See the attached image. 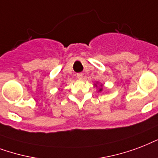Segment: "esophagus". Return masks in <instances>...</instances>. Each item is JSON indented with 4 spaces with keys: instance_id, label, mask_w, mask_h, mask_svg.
Listing matches in <instances>:
<instances>
[{
    "instance_id": "1",
    "label": "esophagus",
    "mask_w": 158,
    "mask_h": 158,
    "mask_svg": "<svg viewBox=\"0 0 158 158\" xmlns=\"http://www.w3.org/2000/svg\"><path fill=\"white\" fill-rule=\"evenodd\" d=\"M77 77L78 79H82L83 74L82 73H77Z\"/></svg>"
}]
</instances>
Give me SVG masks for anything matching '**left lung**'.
I'll return each mask as SVG.
<instances>
[{
    "label": "left lung",
    "instance_id": "obj_1",
    "mask_svg": "<svg viewBox=\"0 0 158 158\" xmlns=\"http://www.w3.org/2000/svg\"><path fill=\"white\" fill-rule=\"evenodd\" d=\"M96 86H97V85H96ZM102 90H103V89H102V85H101V88L99 89V91H102Z\"/></svg>",
    "mask_w": 158,
    "mask_h": 158
}]
</instances>
